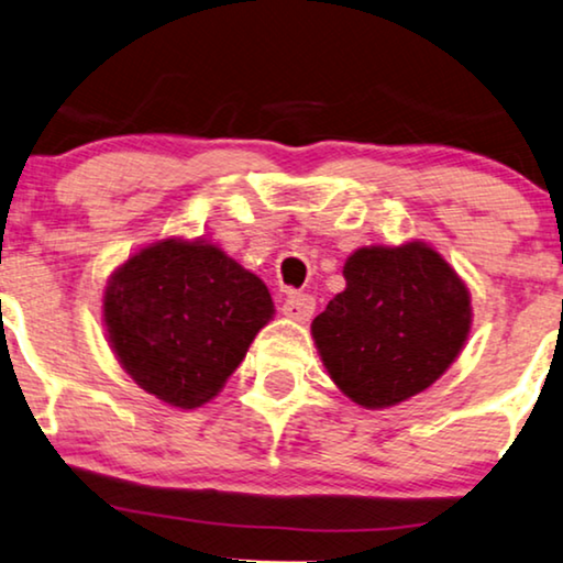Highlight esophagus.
<instances>
[{
	"label": "esophagus",
	"mask_w": 563,
	"mask_h": 563,
	"mask_svg": "<svg viewBox=\"0 0 563 563\" xmlns=\"http://www.w3.org/2000/svg\"><path fill=\"white\" fill-rule=\"evenodd\" d=\"M282 312L287 314L289 320L305 322V320H310V314L314 312V299L310 295H299V291H291V295L284 299Z\"/></svg>",
	"instance_id": "1"
}]
</instances>
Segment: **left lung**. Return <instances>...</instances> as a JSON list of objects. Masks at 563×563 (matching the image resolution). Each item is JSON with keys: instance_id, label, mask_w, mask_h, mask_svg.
I'll return each mask as SVG.
<instances>
[{"instance_id": "left-lung-1", "label": "left lung", "mask_w": 563, "mask_h": 563, "mask_svg": "<svg viewBox=\"0 0 563 563\" xmlns=\"http://www.w3.org/2000/svg\"><path fill=\"white\" fill-rule=\"evenodd\" d=\"M345 289L312 320L335 387L366 410L405 402L449 372L472 330V297L422 241L366 245L343 266Z\"/></svg>"}]
</instances>
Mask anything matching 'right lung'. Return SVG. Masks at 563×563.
<instances>
[{"mask_svg": "<svg viewBox=\"0 0 563 563\" xmlns=\"http://www.w3.org/2000/svg\"><path fill=\"white\" fill-rule=\"evenodd\" d=\"M274 312L266 284L205 238H164L135 251L102 299L122 368L181 410L218 397Z\"/></svg>", "mask_w": 563, "mask_h": 563, "instance_id": "add662e5", "label": "right lung"}]
</instances>
